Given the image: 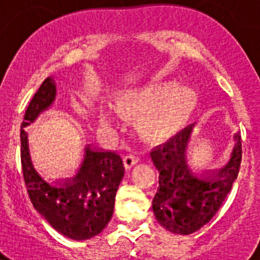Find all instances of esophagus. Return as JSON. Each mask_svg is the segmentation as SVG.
I'll return each mask as SVG.
<instances>
[{
	"instance_id": "1",
	"label": "esophagus",
	"mask_w": 260,
	"mask_h": 260,
	"mask_svg": "<svg viewBox=\"0 0 260 260\" xmlns=\"http://www.w3.org/2000/svg\"><path fill=\"white\" fill-rule=\"evenodd\" d=\"M123 161H124L125 169H131V167H133L138 162V157L133 156V154H128V156L123 158Z\"/></svg>"
}]
</instances>
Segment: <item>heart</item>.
Returning <instances> with one entry per match:
<instances>
[{
	"label": "heart",
	"mask_w": 260,
	"mask_h": 260,
	"mask_svg": "<svg viewBox=\"0 0 260 260\" xmlns=\"http://www.w3.org/2000/svg\"><path fill=\"white\" fill-rule=\"evenodd\" d=\"M200 106L201 96L193 86L176 79L151 80L119 90L114 103H102L98 119L104 133L113 137L125 117L137 118L143 137L165 143L187 129Z\"/></svg>",
	"instance_id": "1"
}]
</instances>
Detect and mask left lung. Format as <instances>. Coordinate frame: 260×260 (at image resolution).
Masks as SVG:
<instances>
[{
    "label": "left lung",
    "mask_w": 260,
    "mask_h": 260,
    "mask_svg": "<svg viewBox=\"0 0 260 260\" xmlns=\"http://www.w3.org/2000/svg\"><path fill=\"white\" fill-rule=\"evenodd\" d=\"M191 132L183 131L151 152L159 172L158 188L152 201L154 216L165 229L181 235L198 232L214 217L232 190L242 162L240 135L234 133L228 161L222 166L196 167Z\"/></svg>",
    "instance_id": "obj_1"
}]
</instances>
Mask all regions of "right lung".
<instances>
[{
  "instance_id": "right-lung-1",
  "label": "right lung",
  "mask_w": 260,
  "mask_h": 260,
  "mask_svg": "<svg viewBox=\"0 0 260 260\" xmlns=\"http://www.w3.org/2000/svg\"><path fill=\"white\" fill-rule=\"evenodd\" d=\"M56 98V83L44 80L26 109L21 124V165L27 193L36 211L56 232L86 240L103 232L114 210L118 186L124 176L119 154L85 145L73 166L41 170L28 147V127Z\"/></svg>"
}]
</instances>
